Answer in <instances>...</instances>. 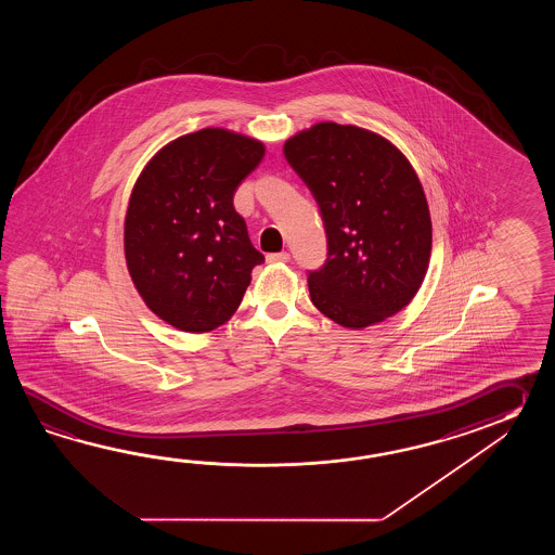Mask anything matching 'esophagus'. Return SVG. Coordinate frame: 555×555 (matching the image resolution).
<instances>
[{
	"label": "esophagus",
	"instance_id": "obj_1",
	"mask_svg": "<svg viewBox=\"0 0 555 555\" xmlns=\"http://www.w3.org/2000/svg\"><path fill=\"white\" fill-rule=\"evenodd\" d=\"M268 263H285L289 261V254L287 251H278V254H268Z\"/></svg>",
	"mask_w": 555,
	"mask_h": 555
}]
</instances>
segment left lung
<instances>
[{
  "label": "left lung",
  "mask_w": 555,
  "mask_h": 555,
  "mask_svg": "<svg viewBox=\"0 0 555 555\" xmlns=\"http://www.w3.org/2000/svg\"><path fill=\"white\" fill-rule=\"evenodd\" d=\"M283 154L315 196L327 261L309 273L313 306L347 330H365L413 301L425 282L433 222L409 158L354 125L318 122Z\"/></svg>",
  "instance_id": "left-lung-1"
}]
</instances>
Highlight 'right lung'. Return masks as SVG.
Returning <instances> with one entry per match:
<instances>
[{
	"instance_id": "right-lung-1",
	"label": "right lung",
	"mask_w": 555,
	"mask_h": 555,
	"mask_svg": "<svg viewBox=\"0 0 555 555\" xmlns=\"http://www.w3.org/2000/svg\"><path fill=\"white\" fill-rule=\"evenodd\" d=\"M263 142L208 127L165 144L142 168L125 216L130 280L154 315L208 333L236 313L263 261L234 210Z\"/></svg>"
}]
</instances>
